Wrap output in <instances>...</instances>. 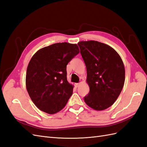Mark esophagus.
<instances>
[{"label": "esophagus", "instance_id": "34e87169", "mask_svg": "<svg viewBox=\"0 0 147 147\" xmlns=\"http://www.w3.org/2000/svg\"><path fill=\"white\" fill-rule=\"evenodd\" d=\"M74 85H75V86H76V88H78V87H79V86H80V83H75V84H74Z\"/></svg>", "mask_w": 147, "mask_h": 147}]
</instances>
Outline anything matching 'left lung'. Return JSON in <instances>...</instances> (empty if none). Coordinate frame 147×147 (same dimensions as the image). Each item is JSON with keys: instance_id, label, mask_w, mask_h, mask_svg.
Here are the masks:
<instances>
[{"instance_id": "1", "label": "left lung", "mask_w": 147, "mask_h": 147, "mask_svg": "<svg viewBox=\"0 0 147 147\" xmlns=\"http://www.w3.org/2000/svg\"><path fill=\"white\" fill-rule=\"evenodd\" d=\"M87 71L90 87L85 103L93 110L110 107L117 100L125 80V66L121 57L110 46L95 40L78 43Z\"/></svg>"}]
</instances>
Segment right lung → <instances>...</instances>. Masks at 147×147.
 Returning <instances> with one entry per match:
<instances>
[{"label":"right lung","mask_w":147,"mask_h":147,"mask_svg":"<svg viewBox=\"0 0 147 147\" xmlns=\"http://www.w3.org/2000/svg\"><path fill=\"white\" fill-rule=\"evenodd\" d=\"M79 53L76 44L59 42L39 49L30 59L26 88L40 110L53 115L65 107L74 87L67 80L66 66Z\"/></svg>","instance_id":"1"}]
</instances>
